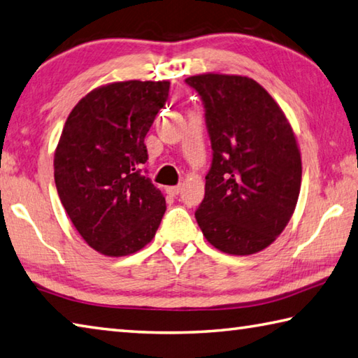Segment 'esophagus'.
Wrapping results in <instances>:
<instances>
[{"mask_svg": "<svg viewBox=\"0 0 358 358\" xmlns=\"http://www.w3.org/2000/svg\"><path fill=\"white\" fill-rule=\"evenodd\" d=\"M166 192L169 194V196H178V194L181 192V186L178 185V186H167L166 187Z\"/></svg>", "mask_w": 358, "mask_h": 358, "instance_id": "obj_1", "label": "esophagus"}]
</instances>
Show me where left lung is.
Here are the masks:
<instances>
[{
    "mask_svg": "<svg viewBox=\"0 0 358 358\" xmlns=\"http://www.w3.org/2000/svg\"><path fill=\"white\" fill-rule=\"evenodd\" d=\"M186 83L203 101L213 148L197 224L217 250L252 255L274 243L294 213L302 180L294 131L252 78L203 73Z\"/></svg>",
    "mask_w": 358,
    "mask_h": 358,
    "instance_id": "8db88e82",
    "label": "left lung"
}]
</instances>
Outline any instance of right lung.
Wrapping results in <instances>:
<instances>
[{"label":"right lung","instance_id":"1","mask_svg":"<svg viewBox=\"0 0 358 358\" xmlns=\"http://www.w3.org/2000/svg\"><path fill=\"white\" fill-rule=\"evenodd\" d=\"M169 81H119L78 101L55 152V183L71 224L92 249L125 257L152 241L166 199L141 171L144 139Z\"/></svg>","mask_w":358,"mask_h":358}]
</instances>
